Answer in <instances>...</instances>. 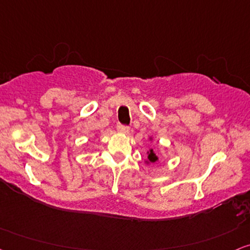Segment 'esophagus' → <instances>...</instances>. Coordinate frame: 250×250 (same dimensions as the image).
<instances>
[{
  "label": "esophagus",
  "mask_w": 250,
  "mask_h": 250,
  "mask_svg": "<svg viewBox=\"0 0 250 250\" xmlns=\"http://www.w3.org/2000/svg\"><path fill=\"white\" fill-rule=\"evenodd\" d=\"M118 130H119L120 132H121V134H125V135L130 134V128H129L128 125H118Z\"/></svg>",
  "instance_id": "obj_1"
}]
</instances>
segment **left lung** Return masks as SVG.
I'll list each match as a JSON object with an SVG mask.
<instances>
[{
  "instance_id": "1",
  "label": "left lung",
  "mask_w": 250,
  "mask_h": 250,
  "mask_svg": "<svg viewBox=\"0 0 250 250\" xmlns=\"http://www.w3.org/2000/svg\"><path fill=\"white\" fill-rule=\"evenodd\" d=\"M148 156H147V159H148V162L150 163H156L157 160H158V157L156 156V153H154V151H153V148H151L150 151H148ZM147 162V163H148Z\"/></svg>"
}]
</instances>
